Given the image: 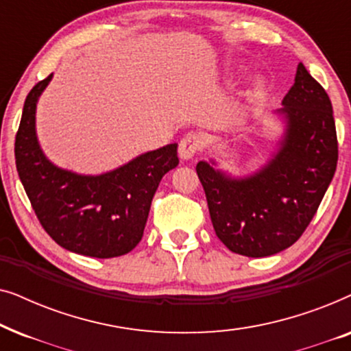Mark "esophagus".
<instances>
[{
    "mask_svg": "<svg viewBox=\"0 0 351 351\" xmlns=\"http://www.w3.org/2000/svg\"><path fill=\"white\" fill-rule=\"evenodd\" d=\"M203 148V136L196 131H190L182 137L179 143V156L182 160H191L196 153L201 152Z\"/></svg>",
    "mask_w": 351,
    "mask_h": 351,
    "instance_id": "obj_1",
    "label": "esophagus"
}]
</instances>
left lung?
I'll return each instance as SVG.
<instances>
[{
    "instance_id": "left-lung-1",
    "label": "left lung",
    "mask_w": 351,
    "mask_h": 351,
    "mask_svg": "<svg viewBox=\"0 0 351 351\" xmlns=\"http://www.w3.org/2000/svg\"><path fill=\"white\" fill-rule=\"evenodd\" d=\"M276 110L286 131L276 155L256 174L232 179L199 161L215 234L234 254L268 257L302 237L337 167L332 104L323 86L299 64L294 86Z\"/></svg>"
}]
</instances>
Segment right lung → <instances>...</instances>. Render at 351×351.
Returning a JSON list of instances; mask_svg holds the SVG:
<instances>
[{"label":"right lung","instance_id":"1","mask_svg":"<svg viewBox=\"0 0 351 351\" xmlns=\"http://www.w3.org/2000/svg\"><path fill=\"white\" fill-rule=\"evenodd\" d=\"M52 75L28 93L16 134V167L41 227L66 251L112 258L142 239L153 195L162 176L179 165L177 143L143 153L100 176L60 169L36 138V102Z\"/></svg>","mask_w":351,"mask_h":351}]
</instances>
